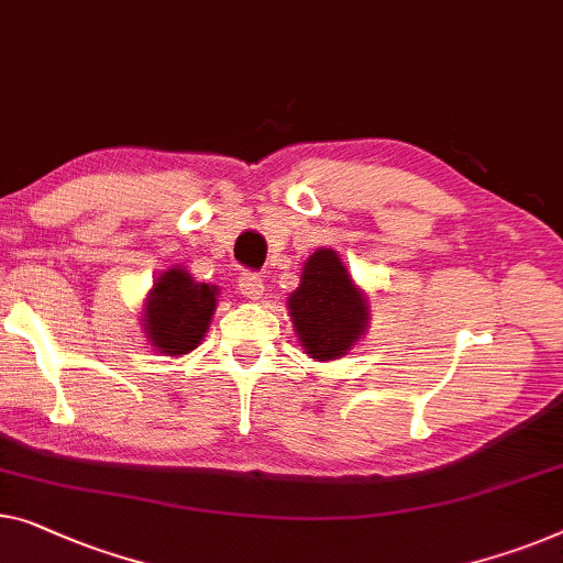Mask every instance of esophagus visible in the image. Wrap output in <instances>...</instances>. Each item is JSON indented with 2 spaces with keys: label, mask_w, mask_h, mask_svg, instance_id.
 Segmentation results:
<instances>
[{
  "label": "esophagus",
  "mask_w": 563,
  "mask_h": 563,
  "mask_svg": "<svg viewBox=\"0 0 563 563\" xmlns=\"http://www.w3.org/2000/svg\"><path fill=\"white\" fill-rule=\"evenodd\" d=\"M239 291L249 299H258L264 295V279L254 272H243L239 276Z\"/></svg>",
  "instance_id": "esophagus-1"
}]
</instances>
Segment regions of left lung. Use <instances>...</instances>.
Masks as SVG:
<instances>
[{"label":"left lung","instance_id":"obj_1","mask_svg":"<svg viewBox=\"0 0 563 563\" xmlns=\"http://www.w3.org/2000/svg\"><path fill=\"white\" fill-rule=\"evenodd\" d=\"M289 314L301 350L314 361L342 357L368 328V297L332 249H317L301 268L299 287L291 291Z\"/></svg>","mask_w":563,"mask_h":563}]
</instances>
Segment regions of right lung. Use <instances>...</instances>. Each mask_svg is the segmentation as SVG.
<instances>
[{"label": "right lung", "mask_w": 563, "mask_h": 563, "mask_svg": "<svg viewBox=\"0 0 563 563\" xmlns=\"http://www.w3.org/2000/svg\"><path fill=\"white\" fill-rule=\"evenodd\" d=\"M213 284L195 282L180 266L167 268L144 301L146 338L162 355H185L206 338L216 312Z\"/></svg>", "instance_id": "right-lung-1"}]
</instances>
